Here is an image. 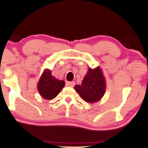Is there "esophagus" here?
Returning a JSON list of instances; mask_svg holds the SVG:
<instances>
[{
    "label": "esophagus",
    "instance_id": "34e87169",
    "mask_svg": "<svg viewBox=\"0 0 148 148\" xmlns=\"http://www.w3.org/2000/svg\"><path fill=\"white\" fill-rule=\"evenodd\" d=\"M66 85H67L68 86L73 87L75 86V82H69L66 83Z\"/></svg>",
    "mask_w": 148,
    "mask_h": 148
}]
</instances>
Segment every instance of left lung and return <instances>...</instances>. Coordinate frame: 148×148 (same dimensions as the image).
<instances>
[{
	"label": "left lung",
	"instance_id": "obj_1",
	"mask_svg": "<svg viewBox=\"0 0 148 148\" xmlns=\"http://www.w3.org/2000/svg\"><path fill=\"white\" fill-rule=\"evenodd\" d=\"M106 84L100 68L89 69L81 85H75V90L87 102H96L104 96Z\"/></svg>",
	"mask_w": 148,
	"mask_h": 148
}]
</instances>
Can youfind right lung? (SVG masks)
Segmentation results:
<instances>
[{"instance_id":"1","label":"right lung","mask_w":148,"mask_h":148,"mask_svg":"<svg viewBox=\"0 0 148 148\" xmlns=\"http://www.w3.org/2000/svg\"><path fill=\"white\" fill-rule=\"evenodd\" d=\"M64 81L58 80L52 76L50 70H46L38 82V92L42 98L47 100H52L59 94L64 88Z\"/></svg>"}]
</instances>
